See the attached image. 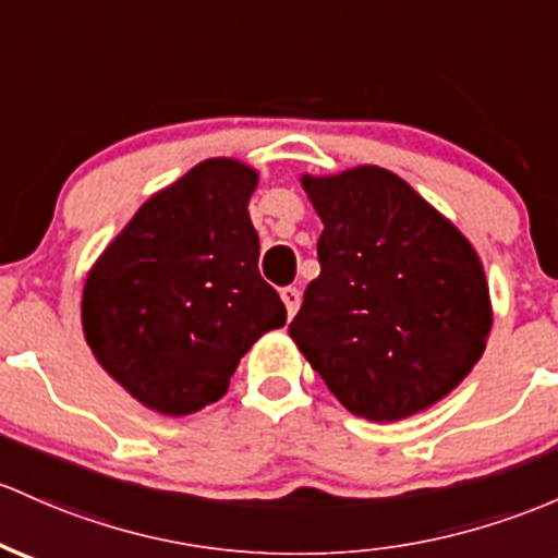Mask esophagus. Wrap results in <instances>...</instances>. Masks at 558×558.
Wrapping results in <instances>:
<instances>
[{
  "mask_svg": "<svg viewBox=\"0 0 558 558\" xmlns=\"http://www.w3.org/2000/svg\"><path fill=\"white\" fill-rule=\"evenodd\" d=\"M280 299H283L286 310H289V317L296 315L299 304H302V291L296 286H286V289H280Z\"/></svg>",
  "mask_w": 558,
  "mask_h": 558,
  "instance_id": "34e87169",
  "label": "esophagus"
}]
</instances>
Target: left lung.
<instances>
[{
    "mask_svg": "<svg viewBox=\"0 0 558 558\" xmlns=\"http://www.w3.org/2000/svg\"><path fill=\"white\" fill-rule=\"evenodd\" d=\"M320 214V275L289 326L349 413L400 421L450 395L487 344L493 312L471 243L378 167L304 177Z\"/></svg>",
    "mask_w": 558,
    "mask_h": 558,
    "instance_id": "obj_1",
    "label": "left lung"
}]
</instances>
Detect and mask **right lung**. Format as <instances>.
I'll use <instances>...</instances> for the list:
<instances>
[{
    "label": "right lung",
    "instance_id": "obj_1",
    "mask_svg": "<svg viewBox=\"0 0 558 558\" xmlns=\"http://www.w3.org/2000/svg\"><path fill=\"white\" fill-rule=\"evenodd\" d=\"M254 187L246 163L201 161L145 201L92 267L82 299L92 354L158 413L217 402L248 347L286 326L259 275Z\"/></svg>",
    "mask_w": 558,
    "mask_h": 558
}]
</instances>
